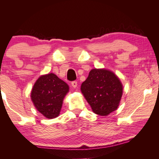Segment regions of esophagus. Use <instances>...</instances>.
Returning <instances> with one entry per match:
<instances>
[{"label": "esophagus", "mask_w": 159, "mask_h": 159, "mask_svg": "<svg viewBox=\"0 0 159 159\" xmlns=\"http://www.w3.org/2000/svg\"><path fill=\"white\" fill-rule=\"evenodd\" d=\"M77 82L76 81H72L71 82V85L74 88H76L77 87Z\"/></svg>", "instance_id": "esophagus-1"}]
</instances>
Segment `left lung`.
I'll use <instances>...</instances> for the list:
<instances>
[{
    "instance_id": "obj_1",
    "label": "left lung",
    "mask_w": 159,
    "mask_h": 159,
    "mask_svg": "<svg viewBox=\"0 0 159 159\" xmlns=\"http://www.w3.org/2000/svg\"><path fill=\"white\" fill-rule=\"evenodd\" d=\"M80 90L95 114L107 116L116 110L119 105L123 85L112 71L105 69H93L81 84Z\"/></svg>"
}]
</instances>
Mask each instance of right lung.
I'll return each instance as SVG.
<instances>
[{"mask_svg":"<svg viewBox=\"0 0 159 159\" xmlns=\"http://www.w3.org/2000/svg\"><path fill=\"white\" fill-rule=\"evenodd\" d=\"M69 90L65 82L50 73L39 78L32 88L31 98L38 111L51 119L60 115L64 98Z\"/></svg>","mask_w":159,"mask_h":159,"instance_id":"1","label":"right lung"}]
</instances>
